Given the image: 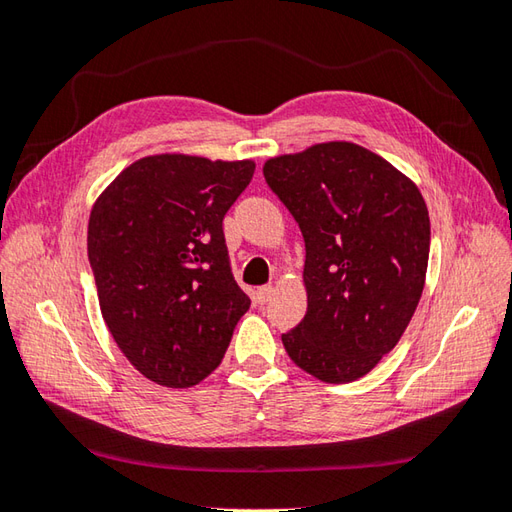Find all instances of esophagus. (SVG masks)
Listing matches in <instances>:
<instances>
[{"label": "esophagus", "mask_w": 512, "mask_h": 512, "mask_svg": "<svg viewBox=\"0 0 512 512\" xmlns=\"http://www.w3.org/2000/svg\"><path fill=\"white\" fill-rule=\"evenodd\" d=\"M275 295V288L273 286H262L255 290V301L259 303V306H264V303H268L270 299H273Z\"/></svg>", "instance_id": "34e87169"}]
</instances>
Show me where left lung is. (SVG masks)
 Returning <instances> with one entry per match:
<instances>
[{"instance_id":"8db88e82","label":"left lung","mask_w":512,"mask_h":512,"mask_svg":"<svg viewBox=\"0 0 512 512\" xmlns=\"http://www.w3.org/2000/svg\"><path fill=\"white\" fill-rule=\"evenodd\" d=\"M264 178L306 242L308 310L281 341L303 372L352 383L394 350L418 308L427 204L405 173L345 140L270 158Z\"/></svg>"}]
</instances>
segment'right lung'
<instances>
[{
    "label": "right lung",
    "mask_w": 512,
    "mask_h": 512,
    "mask_svg": "<svg viewBox=\"0 0 512 512\" xmlns=\"http://www.w3.org/2000/svg\"><path fill=\"white\" fill-rule=\"evenodd\" d=\"M253 160L158 154L132 162L94 202L88 257L103 319L145 378L184 389L222 363L250 308L222 220Z\"/></svg>",
    "instance_id": "add662e5"
}]
</instances>
